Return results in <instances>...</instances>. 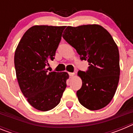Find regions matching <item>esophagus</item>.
I'll return each mask as SVG.
<instances>
[{"instance_id":"obj_1","label":"esophagus","mask_w":133,"mask_h":133,"mask_svg":"<svg viewBox=\"0 0 133 133\" xmlns=\"http://www.w3.org/2000/svg\"><path fill=\"white\" fill-rule=\"evenodd\" d=\"M69 75L70 76V77H72L75 75V72H69Z\"/></svg>"}]
</instances>
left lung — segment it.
<instances>
[{
    "label": "left lung",
    "instance_id": "8db88e82",
    "mask_svg": "<svg viewBox=\"0 0 133 133\" xmlns=\"http://www.w3.org/2000/svg\"><path fill=\"white\" fill-rule=\"evenodd\" d=\"M63 37L75 48L87 71L78 72L83 84L77 90L78 101L91 110L106 107L113 98L120 75L119 52L109 32L98 24L67 26Z\"/></svg>",
    "mask_w": 133,
    "mask_h": 133
}]
</instances>
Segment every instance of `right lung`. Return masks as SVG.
Returning <instances> with one entry per match:
<instances>
[{"instance_id":"add662e5","label":"right lung","mask_w":133,"mask_h":133,"mask_svg":"<svg viewBox=\"0 0 133 133\" xmlns=\"http://www.w3.org/2000/svg\"><path fill=\"white\" fill-rule=\"evenodd\" d=\"M65 26L36 25L26 30L15 54V66L20 89L31 106L41 111L54 109L66 87L69 74L48 72Z\"/></svg>"}]
</instances>
